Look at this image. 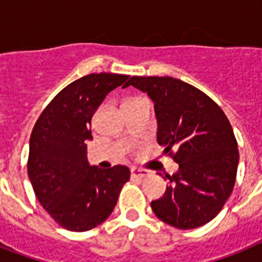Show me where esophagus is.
Segmentation results:
<instances>
[{"instance_id": "1", "label": "esophagus", "mask_w": 262, "mask_h": 262, "mask_svg": "<svg viewBox=\"0 0 262 262\" xmlns=\"http://www.w3.org/2000/svg\"><path fill=\"white\" fill-rule=\"evenodd\" d=\"M130 175L132 178H145V177H148V171L147 170H143V168H137V167H132L130 168Z\"/></svg>"}]
</instances>
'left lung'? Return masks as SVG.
Masks as SVG:
<instances>
[{"mask_svg": "<svg viewBox=\"0 0 262 262\" xmlns=\"http://www.w3.org/2000/svg\"><path fill=\"white\" fill-rule=\"evenodd\" d=\"M155 103L158 143L179 164L152 211L175 228L190 230L215 217L235 185L239 152L231 123L203 91L174 77L133 76Z\"/></svg>", "mask_w": 262, "mask_h": 262, "instance_id": "8db88e82", "label": "left lung"}]
</instances>
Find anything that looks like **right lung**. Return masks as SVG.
Returning <instances> with one entry per match:
<instances>
[{
	"instance_id": "add662e5",
	"label": "right lung",
	"mask_w": 262,
	"mask_h": 262,
	"mask_svg": "<svg viewBox=\"0 0 262 262\" xmlns=\"http://www.w3.org/2000/svg\"><path fill=\"white\" fill-rule=\"evenodd\" d=\"M129 77L91 73L76 80L55 95L32 129L27 168L35 195L69 231H88L103 223L130 178L126 166L102 170L87 160L95 111Z\"/></svg>"
}]
</instances>
